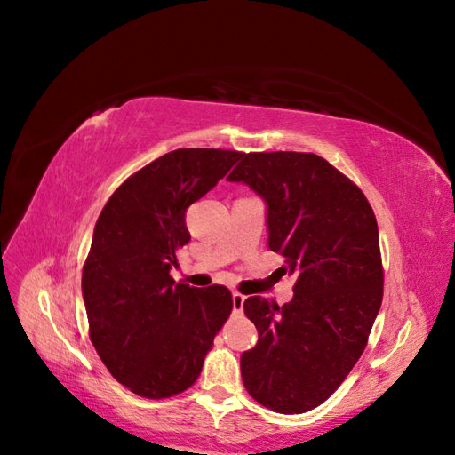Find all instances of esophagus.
I'll return each instance as SVG.
<instances>
[{"mask_svg": "<svg viewBox=\"0 0 455 455\" xmlns=\"http://www.w3.org/2000/svg\"><path fill=\"white\" fill-rule=\"evenodd\" d=\"M244 296L239 294V292H233V311L235 313H241L243 311V306H244Z\"/></svg>", "mask_w": 455, "mask_h": 455, "instance_id": "obj_1", "label": "esophagus"}]
</instances>
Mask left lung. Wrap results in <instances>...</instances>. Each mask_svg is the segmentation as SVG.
I'll return each mask as SVG.
<instances>
[{
  "label": "left lung",
  "instance_id": "left-lung-1",
  "mask_svg": "<svg viewBox=\"0 0 455 455\" xmlns=\"http://www.w3.org/2000/svg\"><path fill=\"white\" fill-rule=\"evenodd\" d=\"M229 182L267 204L269 251L296 277L283 307L244 299L258 343L241 355L249 395L279 414L323 404L368 343L383 298L379 231L361 188L326 159L301 151L241 154Z\"/></svg>",
  "mask_w": 455,
  "mask_h": 455
}]
</instances>
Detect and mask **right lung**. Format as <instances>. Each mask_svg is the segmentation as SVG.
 Listing matches in <instances>:
<instances>
[{
  "mask_svg": "<svg viewBox=\"0 0 455 455\" xmlns=\"http://www.w3.org/2000/svg\"><path fill=\"white\" fill-rule=\"evenodd\" d=\"M241 151L182 148L129 176L96 220L81 275L89 336L119 383L144 398L186 391L233 309L222 284L174 283L189 243L186 209L211 191Z\"/></svg>",
  "mask_w": 455,
  "mask_h": 455,
  "instance_id": "add662e5",
  "label": "right lung"
}]
</instances>
